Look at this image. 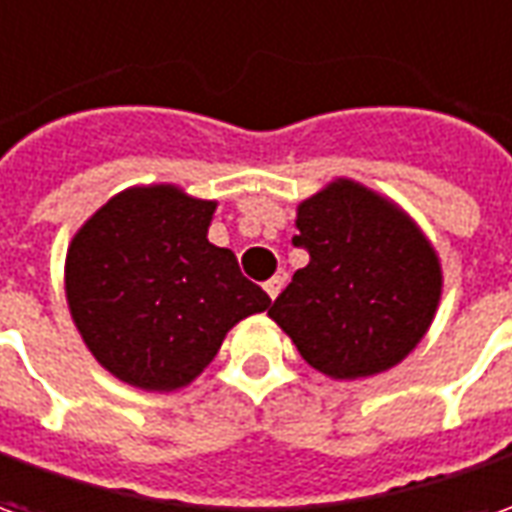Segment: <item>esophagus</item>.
I'll return each mask as SVG.
<instances>
[{"label": "esophagus", "mask_w": 512, "mask_h": 512, "mask_svg": "<svg viewBox=\"0 0 512 512\" xmlns=\"http://www.w3.org/2000/svg\"><path fill=\"white\" fill-rule=\"evenodd\" d=\"M263 288H266V293L271 296V299H277L282 288H285V277H282V274H274V277H271V280H268Z\"/></svg>", "instance_id": "34e87169"}]
</instances>
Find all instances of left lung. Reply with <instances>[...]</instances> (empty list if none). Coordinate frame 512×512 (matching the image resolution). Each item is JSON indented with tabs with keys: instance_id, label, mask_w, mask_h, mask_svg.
<instances>
[{
	"instance_id": "1",
	"label": "left lung",
	"mask_w": 512,
	"mask_h": 512,
	"mask_svg": "<svg viewBox=\"0 0 512 512\" xmlns=\"http://www.w3.org/2000/svg\"><path fill=\"white\" fill-rule=\"evenodd\" d=\"M310 263L274 299L268 316L310 366L335 377H371L405 360L430 330L441 266L430 241L388 199L352 180L310 196L296 213Z\"/></svg>"
}]
</instances>
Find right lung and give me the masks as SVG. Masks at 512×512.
<instances>
[{
    "label": "right lung",
    "mask_w": 512,
    "mask_h": 512,
    "mask_svg": "<svg viewBox=\"0 0 512 512\" xmlns=\"http://www.w3.org/2000/svg\"><path fill=\"white\" fill-rule=\"evenodd\" d=\"M216 202L174 185L130 188L99 207L66 255V296L85 346L144 391L199 377L224 335L271 299L230 249L207 241Z\"/></svg>",
    "instance_id": "1"
}]
</instances>
